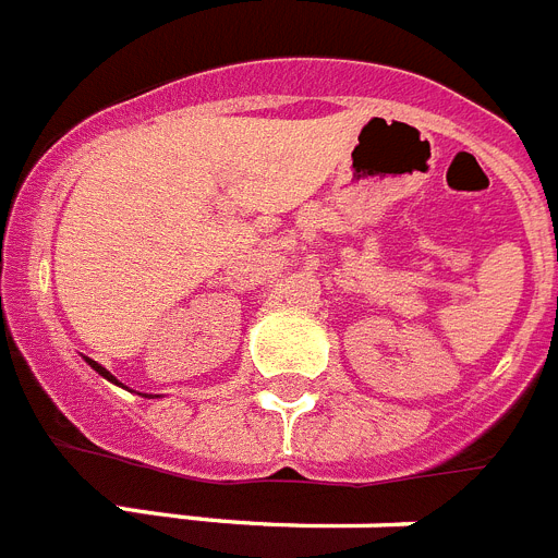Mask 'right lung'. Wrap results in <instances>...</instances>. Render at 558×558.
<instances>
[{
	"instance_id": "obj_1",
	"label": "right lung",
	"mask_w": 558,
	"mask_h": 558,
	"mask_svg": "<svg viewBox=\"0 0 558 558\" xmlns=\"http://www.w3.org/2000/svg\"><path fill=\"white\" fill-rule=\"evenodd\" d=\"M86 363L92 365V368H95V372L100 374V377H106V380H109V383H114V386H123V383H118V380H114V377H111V374L106 372V368H102L100 363H95V360H88V356H86ZM149 398H153V395H149Z\"/></svg>"
}]
</instances>
